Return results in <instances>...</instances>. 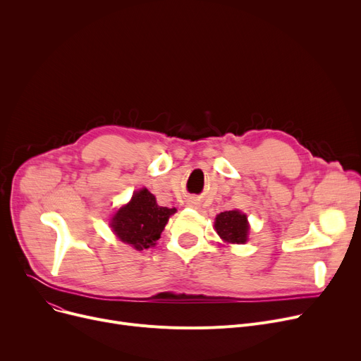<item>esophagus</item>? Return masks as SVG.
Wrapping results in <instances>:
<instances>
[{
    "label": "esophagus",
    "mask_w": 361,
    "mask_h": 361,
    "mask_svg": "<svg viewBox=\"0 0 361 361\" xmlns=\"http://www.w3.org/2000/svg\"><path fill=\"white\" fill-rule=\"evenodd\" d=\"M193 204H195V203H193Z\"/></svg>",
    "instance_id": "esophagus-1"
}]
</instances>
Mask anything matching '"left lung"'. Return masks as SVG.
Listing matches in <instances>:
<instances>
[{
  "mask_svg": "<svg viewBox=\"0 0 361 361\" xmlns=\"http://www.w3.org/2000/svg\"><path fill=\"white\" fill-rule=\"evenodd\" d=\"M215 230L225 243L243 244L247 241V216L238 211L221 212L215 219Z\"/></svg>",
  "mask_w": 361,
  "mask_h": 361,
  "instance_id": "8db88e82",
  "label": "left lung"
}]
</instances>
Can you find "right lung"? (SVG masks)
Here are the masks:
<instances>
[{"mask_svg":"<svg viewBox=\"0 0 361 361\" xmlns=\"http://www.w3.org/2000/svg\"><path fill=\"white\" fill-rule=\"evenodd\" d=\"M173 214H176V207L169 209L159 206L155 196L143 188L114 215L111 226L123 243L133 245L136 250H143L155 245Z\"/></svg>","mask_w":361,"mask_h":361,"instance_id":"obj_1","label":"right lung"}]
</instances>
